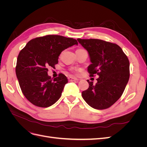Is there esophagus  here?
I'll return each mask as SVG.
<instances>
[{
	"instance_id": "1",
	"label": "esophagus",
	"mask_w": 147,
	"mask_h": 147,
	"mask_svg": "<svg viewBox=\"0 0 147 147\" xmlns=\"http://www.w3.org/2000/svg\"><path fill=\"white\" fill-rule=\"evenodd\" d=\"M68 80L69 82H75V81H77L78 79L75 77H68Z\"/></svg>"
}]
</instances>
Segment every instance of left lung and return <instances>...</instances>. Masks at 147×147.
Returning a JSON list of instances; mask_svg holds the SVG:
<instances>
[{
  "instance_id": "left-lung-1",
  "label": "left lung",
  "mask_w": 147,
  "mask_h": 147,
  "mask_svg": "<svg viewBox=\"0 0 147 147\" xmlns=\"http://www.w3.org/2000/svg\"><path fill=\"white\" fill-rule=\"evenodd\" d=\"M78 42L88 51L91 64L88 71L90 77L97 75V83L88 80L89 88L82 97L91 107L109 108L121 97L129 78V61L121 47L99 39H81Z\"/></svg>"
}]
</instances>
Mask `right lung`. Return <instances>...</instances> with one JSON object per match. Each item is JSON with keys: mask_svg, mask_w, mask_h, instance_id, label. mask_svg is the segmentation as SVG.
<instances>
[{"mask_svg": "<svg viewBox=\"0 0 147 147\" xmlns=\"http://www.w3.org/2000/svg\"><path fill=\"white\" fill-rule=\"evenodd\" d=\"M78 45L77 40L57 35H48L30 40L17 58L16 74L21 90L30 103L48 107L61 97L67 78L63 74L51 78L48 68H55L65 49Z\"/></svg>", "mask_w": 147, "mask_h": 147, "instance_id": "add662e5", "label": "right lung"}]
</instances>
